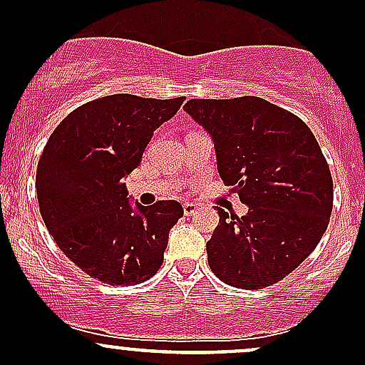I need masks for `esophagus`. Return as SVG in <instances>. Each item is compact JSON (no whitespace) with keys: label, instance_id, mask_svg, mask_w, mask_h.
<instances>
[{"label":"esophagus","instance_id":"1","mask_svg":"<svg viewBox=\"0 0 365 365\" xmlns=\"http://www.w3.org/2000/svg\"><path fill=\"white\" fill-rule=\"evenodd\" d=\"M197 210H200V206H197V205L185 203V205H183V215H185V217H192L194 213H197Z\"/></svg>","mask_w":365,"mask_h":365}]
</instances>
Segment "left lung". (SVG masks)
<instances>
[{
    "label": "left lung",
    "mask_w": 365,
    "mask_h": 365,
    "mask_svg": "<svg viewBox=\"0 0 365 365\" xmlns=\"http://www.w3.org/2000/svg\"><path fill=\"white\" fill-rule=\"evenodd\" d=\"M187 113L212 135L217 169L249 213L219 210L208 264L226 284L261 289L284 279L329 226L334 182L311 128L259 97L192 98Z\"/></svg>",
    "instance_id": "1"
}]
</instances>
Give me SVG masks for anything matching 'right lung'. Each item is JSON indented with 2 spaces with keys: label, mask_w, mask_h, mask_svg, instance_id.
I'll list each match as a JSON object with an SVG mask.
<instances>
[{
  "label": "right lung",
  "mask_w": 365,
  "mask_h": 365,
  "mask_svg": "<svg viewBox=\"0 0 365 365\" xmlns=\"http://www.w3.org/2000/svg\"><path fill=\"white\" fill-rule=\"evenodd\" d=\"M182 102L108 95L73 109L51 134L36 165L40 213L58 247L90 277L132 286L160 268L182 205L132 208L123 178Z\"/></svg>",
  "instance_id": "add662e5"
}]
</instances>
